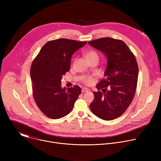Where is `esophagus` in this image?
I'll return each mask as SVG.
<instances>
[{
	"label": "esophagus",
	"instance_id": "1",
	"mask_svg": "<svg viewBox=\"0 0 161 161\" xmlns=\"http://www.w3.org/2000/svg\"><path fill=\"white\" fill-rule=\"evenodd\" d=\"M89 91V90L87 88H83L82 89H81V92L83 93H84V92H88Z\"/></svg>",
	"mask_w": 161,
	"mask_h": 161
}]
</instances>
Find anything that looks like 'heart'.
I'll return each mask as SVG.
<instances>
[{"label": "heart", "instance_id": "heart-1", "mask_svg": "<svg viewBox=\"0 0 161 161\" xmlns=\"http://www.w3.org/2000/svg\"><path fill=\"white\" fill-rule=\"evenodd\" d=\"M85 57L86 60H92V59H97L99 60L98 55L94 50H90V51L87 52L85 55ZM93 81H94V79L90 76H85V77L83 78V79H82V81L86 85H90L93 82Z\"/></svg>", "mask_w": 161, "mask_h": 161}]
</instances>
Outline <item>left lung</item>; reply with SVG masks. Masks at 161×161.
<instances>
[{
	"label": "left lung",
	"mask_w": 161,
	"mask_h": 161,
	"mask_svg": "<svg viewBox=\"0 0 161 161\" xmlns=\"http://www.w3.org/2000/svg\"><path fill=\"white\" fill-rule=\"evenodd\" d=\"M88 44L102 52L108 60L105 77L96 85L99 91L93 92L94 99L90 109L103 120L115 119L125 111L134 99L138 78L136 57L119 39L103 37Z\"/></svg>",
	"instance_id": "1"
}]
</instances>
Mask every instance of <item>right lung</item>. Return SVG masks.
Listing matches in <instances>:
<instances>
[{
    "mask_svg": "<svg viewBox=\"0 0 161 161\" xmlns=\"http://www.w3.org/2000/svg\"><path fill=\"white\" fill-rule=\"evenodd\" d=\"M86 41L58 39L46 43L31 67L34 101L46 116L62 118L69 113L79 95L80 86L62 88V76L70 70L73 53L82 48Z\"/></svg>",
    "mask_w": 161,
    "mask_h": 161,
    "instance_id": "1",
    "label": "right lung"
}]
</instances>
